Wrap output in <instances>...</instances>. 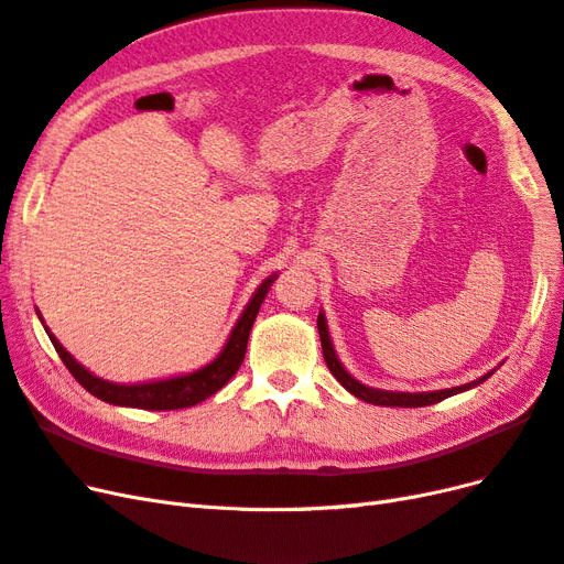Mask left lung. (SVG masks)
<instances>
[{
    "instance_id": "obj_1",
    "label": "left lung",
    "mask_w": 564,
    "mask_h": 564,
    "mask_svg": "<svg viewBox=\"0 0 564 564\" xmlns=\"http://www.w3.org/2000/svg\"><path fill=\"white\" fill-rule=\"evenodd\" d=\"M317 329H319V340H322V355H324V362H327L329 371L336 377V381L344 386L346 390H350L355 398H360L369 404H379V406H429V404H435V402H442L445 398H452L456 395V392L460 390H468L477 383H482L485 379H489V373L482 379H477L473 383H466V386H456V388H447V390H435V392H386V390H373V388H367L362 383H357L350 373L340 367L338 357L332 348V340H329V332H327V322H324V315L319 313L317 315Z\"/></svg>"
}]
</instances>
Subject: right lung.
Returning <instances> with one entry per match:
<instances>
[{
  "instance_id": "1",
  "label": "right lung",
  "mask_w": 564,
  "mask_h": 564,
  "mask_svg": "<svg viewBox=\"0 0 564 564\" xmlns=\"http://www.w3.org/2000/svg\"><path fill=\"white\" fill-rule=\"evenodd\" d=\"M272 280L275 278L265 280L259 292L253 294V299L247 305V311L242 313L240 319H237L224 352H220L212 365H207L195 373H187V377H176V379L155 381V383H139V386L108 383L104 379H96L94 373H89L82 365H77L73 360V355L67 352L54 336L48 334V338H51V344H54L63 365L67 367V371H70L77 379V383H82L98 400H106V402L119 404V406L158 409V412H162V409L193 406V404H199L202 400L212 398L214 392L224 388L235 377L237 369H240V365L245 360V352H247L249 332L253 327L256 315H259V308H261V303L268 294V286Z\"/></svg>"
}]
</instances>
